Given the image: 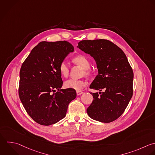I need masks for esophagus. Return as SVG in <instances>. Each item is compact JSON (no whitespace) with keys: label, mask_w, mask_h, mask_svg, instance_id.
I'll list each match as a JSON object with an SVG mask.
<instances>
[{"label":"esophagus","mask_w":155,"mask_h":155,"mask_svg":"<svg viewBox=\"0 0 155 155\" xmlns=\"http://www.w3.org/2000/svg\"><path fill=\"white\" fill-rule=\"evenodd\" d=\"M83 93V92L82 91H76V94L78 96H79L81 94H82Z\"/></svg>","instance_id":"esophagus-1"}]
</instances>
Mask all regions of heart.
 Wrapping results in <instances>:
<instances>
[{"instance_id":"heart-1","label":"heart","mask_w":155,"mask_h":155,"mask_svg":"<svg viewBox=\"0 0 155 155\" xmlns=\"http://www.w3.org/2000/svg\"><path fill=\"white\" fill-rule=\"evenodd\" d=\"M73 62L81 66L82 68L85 70V73H88V70L90 67V62L89 60L84 56H77L73 59ZM59 70L62 76L67 78L69 74V66L65 61H62L59 65ZM87 83L85 81L76 80L70 79L64 82V87L67 88L73 89L76 90H81L87 85Z\"/></svg>"}]
</instances>
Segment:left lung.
Here are the masks:
<instances>
[{
  "label": "left lung",
  "mask_w": 155,
  "mask_h": 155,
  "mask_svg": "<svg viewBox=\"0 0 155 155\" xmlns=\"http://www.w3.org/2000/svg\"><path fill=\"white\" fill-rule=\"evenodd\" d=\"M95 60L97 75L90 88L102 91L91 93L93 101L87 109L93 119L109 123L125 111L133 95V72L124 51L105 39L84 40L77 47Z\"/></svg>",
  "instance_id": "8db88e82"
}]
</instances>
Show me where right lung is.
I'll list each match as a JSON object with an SVG mask.
<instances>
[{"label": "right lung", "instance_id": "1", "mask_svg": "<svg viewBox=\"0 0 155 155\" xmlns=\"http://www.w3.org/2000/svg\"><path fill=\"white\" fill-rule=\"evenodd\" d=\"M73 51L67 41H43L22 64L19 97L27 113L41 125H52L64 118L68 104L76 97L74 90L61 89L63 82L59 70L60 63Z\"/></svg>", "mask_w": 155, "mask_h": 155}]
</instances>
